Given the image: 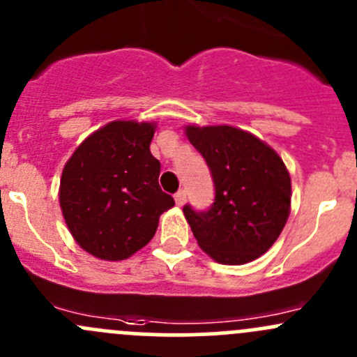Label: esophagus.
Wrapping results in <instances>:
<instances>
[{"label":"esophagus","instance_id":"obj_1","mask_svg":"<svg viewBox=\"0 0 357 357\" xmlns=\"http://www.w3.org/2000/svg\"><path fill=\"white\" fill-rule=\"evenodd\" d=\"M174 200H176V205H178V207L185 205V202H186V192H185V190H179V192H176Z\"/></svg>","mask_w":357,"mask_h":357}]
</instances>
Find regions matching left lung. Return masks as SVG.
<instances>
[{"mask_svg": "<svg viewBox=\"0 0 357 357\" xmlns=\"http://www.w3.org/2000/svg\"><path fill=\"white\" fill-rule=\"evenodd\" d=\"M205 158L215 197L208 211L183 207L193 236L221 264H245L268 252L290 214L291 181L269 145L231 126H186Z\"/></svg>", "mask_w": 357, "mask_h": 357, "instance_id": "left-lung-1", "label": "left lung"}]
</instances>
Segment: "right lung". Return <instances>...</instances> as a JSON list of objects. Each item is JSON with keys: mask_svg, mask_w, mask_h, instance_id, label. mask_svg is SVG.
Instances as JSON below:
<instances>
[{"mask_svg": "<svg viewBox=\"0 0 357 357\" xmlns=\"http://www.w3.org/2000/svg\"><path fill=\"white\" fill-rule=\"evenodd\" d=\"M153 122L114 121L75 149L60 179V207L79 247L103 261L131 257L153 238L174 199L158 186Z\"/></svg>", "mask_w": 357, "mask_h": 357, "instance_id": "obj_1", "label": "right lung"}]
</instances>
